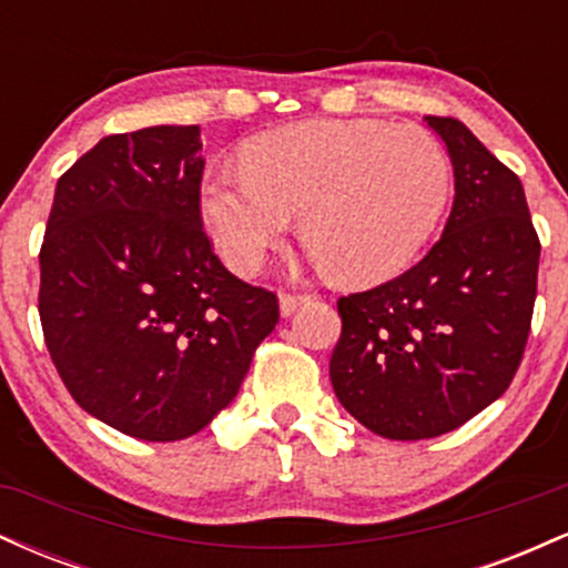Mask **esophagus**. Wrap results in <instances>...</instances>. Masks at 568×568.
Instances as JSON below:
<instances>
[{
    "label": "esophagus",
    "instance_id": "1",
    "mask_svg": "<svg viewBox=\"0 0 568 568\" xmlns=\"http://www.w3.org/2000/svg\"><path fill=\"white\" fill-rule=\"evenodd\" d=\"M304 302L306 296H302V293H280V315L291 317Z\"/></svg>",
    "mask_w": 568,
    "mask_h": 568
}]
</instances>
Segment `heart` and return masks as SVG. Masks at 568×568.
<instances>
[{"label":"heart","mask_w":568,"mask_h":568,"mask_svg":"<svg viewBox=\"0 0 568 568\" xmlns=\"http://www.w3.org/2000/svg\"><path fill=\"white\" fill-rule=\"evenodd\" d=\"M452 165L427 130L306 120L247 141L243 171H213L200 216L232 270L256 275L291 216L336 280L374 285L419 256L446 211Z\"/></svg>","instance_id":"b5f03b06"}]
</instances>
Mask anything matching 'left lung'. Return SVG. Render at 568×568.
Segmentation results:
<instances>
[{
    "instance_id": "obj_1",
    "label": "left lung",
    "mask_w": 568,
    "mask_h": 568,
    "mask_svg": "<svg viewBox=\"0 0 568 568\" xmlns=\"http://www.w3.org/2000/svg\"><path fill=\"white\" fill-rule=\"evenodd\" d=\"M454 168L440 240L400 277L338 298L331 384L389 440L438 438L510 387L537 298L539 237L524 186L452 116H425Z\"/></svg>"
}]
</instances>
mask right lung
Segmentation results:
<instances>
[{
	"label": "right lung",
	"mask_w": 568,
	"mask_h": 568,
	"mask_svg": "<svg viewBox=\"0 0 568 568\" xmlns=\"http://www.w3.org/2000/svg\"><path fill=\"white\" fill-rule=\"evenodd\" d=\"M197 125L106 135L58 179L39 317L80 406L139 440L200 433L280 321L202 232Z\"/></svg>",
	"instance_id": "obj_1"
}]
</instances>
